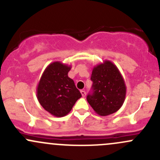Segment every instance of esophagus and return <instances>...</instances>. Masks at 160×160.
Instances as JSON below:
<instances>
[{
  "instance_id": "esophagus-1",
  "label": "esophagus",
  "mask_w": 160,
  "mask_h": 160,
  "mask_svg": "<svg viewBox=\"0 0 160 160\" xmlns=\"http://www.w3.org/2000/svg\"><path fill=\"white\" fill-rule=\"evenodd\" d=\"M80 93H81L82 97H83V98H85V96H86V92H85L84 90H80Z\"/></svg>"
}]
</instances>
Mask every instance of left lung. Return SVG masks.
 Returning a JSON list of instances; mask_svg holds the SVG:
<instances>
[{
    "mask_svg": "<svg viewBox=\"0 0 160 160\" xmlns=\"http://www.w3.org/2000/svg\"><path fill=\"white\" fill-rule=\"evenodd\" d=\"M92 94L88 95L89 104L101 116L116 112L123 105L126 96V85L123 76L115 64L104 60L92 70Z\"/></svg>",
    "mask_w": 160,
    "mask_h": 160,
    "instance_id": "1",
    "label": "left lung"
}]
</instances>
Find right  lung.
Masks as SVG:
<instances>
[{
    "label": "right lung",
    "instance_id": "obj_1",
    "mask_svg": "<svg viewBox=\"0 0 160 160\" xmlns=\"http://www.w3.org/2000/svg\"><path fill=\"white\" fill-rule=\"evenodd\" d=\"M71 65L59 61L51 62L45 69L37 85L38 102L55 117H64L72 110L81 93L68 77Z\"/></svg>",
    "mask_w": 160,
    "mask_h": 160
}]
</instances>
